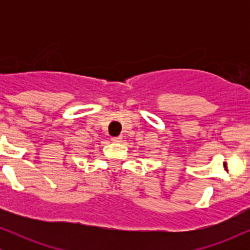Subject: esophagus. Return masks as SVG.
Listing matches in <instances>:
<instances>
[{
  "instance_id": "esophagus-1",
  "label": "esophagus",
  "mask_w": 250,
  "mask_h": 250,
  "mask_svg": "<svg viewBox=\"0 0 250 250\" xmlns=\"http://www.w3.org/2000/svg\"><path fill=\"white\" fill-rule=\"evenodd\" d=\"M122 139H123L122 136H115V137H111V141L115 142V143H120V142H122Z\"/></svg>"
}]
</instances>
